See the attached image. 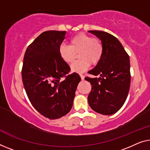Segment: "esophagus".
<instances>
[{"mask_svg": "<svg viewBox=\"0 0 150 150\" xmlns=\"http://www.w3.org/2000/svg\"><path fill=\"white\" fill-rule=\"evenodd\" d=\"M79 75H80V77H81V79H82V80H83L84 79V75H83V74H81V73H79Z\"/></svg>", "mask_w": 150, "mask_h": 150, "instance_id": "esophagus-1", "label": "esophagus"}]
</instances>
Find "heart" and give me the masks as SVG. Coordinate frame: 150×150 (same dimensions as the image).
I'll use <instances>...</instances> for the list:
<instances>
[{
    "label": "heart",
    "mask_w": 150,
    "mask_h": 150,
    "mask_svg": "<svg viewBox=\"0 0 150 150\" xmlns=\"http://www.w3.org/2000/svg\"><path fill=\"white\" fill-rule=\"evenodd\" d=\"M78 52L80 60L74 62L71 68L74 72L82 73L89 68L90 64L96 65L100 61L104 46L100 40L83 33L73 36L70 40V45L61 44L59 46L60 56L68 64L74 61Z\"/></svg>",
    "instance_id": "b5f03b06"
}]
</instances>
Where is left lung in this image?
Returning <instances> with one entry per match:
<instances>
[{
    "label": "left lung",
    "mask_w": 150,
    "mask_h": 150,
    "mask_svg": "<svg viewBox=\"0 0 150 150\" xmlns=\"http://www.w3.org/2000/svg\"><path fill=\"white\" fill-rule=\"evenodd\" d=\"M88 32L101 40L104 46L102 59L88 72L96 77L85 78L91 86L88 103L98 113L113 115L120 110L128 96L131 83L129 57L114 35L102 31Z\"/></svg>",
    "instance_id": "left-lung-1"
}]
</instances>
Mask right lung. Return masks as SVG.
I'll return each instance as SVG.
<instances>
[{
    "mask_svg": "<svg viewBox=\"0 0 150 150\" xmlns=\"http://www.w3.org/2000/svg\"><path fill=\"white\" fill-rule=\"evenodd\" d=\"M65 31H46L26 49L21 74L28 97L35 110L46 118L57 119L73 106L81 77L69 74L70 67L62 59L59 46Z\"/></svg>",
    "mask_w": 150,
    "mask_h": 150,
    "instance_id": "1",
    "label": "right lung"
}]
</instances>
